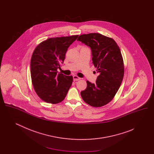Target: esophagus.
Returning a JSON list of instances; mask_svg holds the SVG:
<instances>
[{"label": "esophagus", "mask_w": 154, "mask_h": 154, "mask_svg": "<svg viewBox=\"0 0 154 154\" xmlns=\"http://www.w3.org/2000/svg\"><path fill=\"white\" fill-rule=\"evenodd\" d=\"M80 79L81 78L79 77L78 76H77V75H73V80L74 81H77L80 80Z\"/></svg>", "instance_id": "34e87169"}]
</instances>
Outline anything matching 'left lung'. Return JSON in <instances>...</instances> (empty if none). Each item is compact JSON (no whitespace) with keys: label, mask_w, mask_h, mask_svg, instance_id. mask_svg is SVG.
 I'll return each mask as SVG.
<instances>
[{"label":"left lung","mask_w":154,"mask_h":154,"mask_svg":"<svg viewBox=\"0 0 154 154\" xmlns=\"http://www.w3.org/2000/svg\"><path fill=\"white\" fill-rule=\"evenodd\" d=\"M77 40L91 48L92 63L99 74L95 84L87 81L81 96L90 106L102 107L113 99L123 80L124 64L120 48L114 39L98 33L81 35Z\"/></svg>","instance_id":"8db88e82"}]
</instances>
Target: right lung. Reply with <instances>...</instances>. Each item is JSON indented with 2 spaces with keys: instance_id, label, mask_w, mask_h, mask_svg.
<instances>
[{
  "instance_id": "add662e5",
  "label": "right lung",
  "mask_w": 154,
  "mask_h": 154,
  "mask_svg": "<svg viewBox=\"0 0 154 154\" xmlns=\"http://www.w3.org/2000/svg\"><path fill=\"white\" fill-rule=\"evenodd\" d=\"M79 35L49 38L37 45L30 60V75L34 89L45 102H62L73 82L72 75L58 73L69 47Z\"/></svg>"
}]
</instances>
